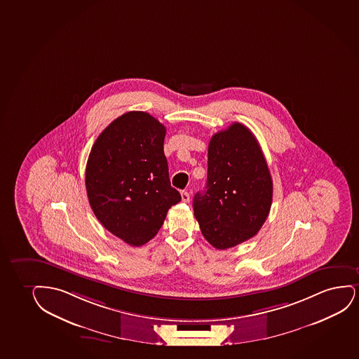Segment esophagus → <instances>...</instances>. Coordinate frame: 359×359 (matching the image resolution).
<instances>
[{
	"instance_id": "esophagus-1",
	"label": "esophagus",
	"mask_w": 359,
	"mask_h": 359,
	"mask_svg": "<svg viewBox=\"0 0 359 359\" xmlns=\"http://www.w3.org/2000/svg\"><path fill=\"white\" fill-rule=\"evenodd\" d=\"M181 196L182 201H184V203H189V200H191V196H189V193H188V191H182Z\"/></svg>"
}]
</instances>
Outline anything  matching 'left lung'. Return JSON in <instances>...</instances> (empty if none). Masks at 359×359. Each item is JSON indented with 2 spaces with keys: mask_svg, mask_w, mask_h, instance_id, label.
<instances>
[{
  "mask_svg": "<svg viewBox=\"0 0 359 359\" xmlns=\"http://www.w3.org/2000/svg\"><path fill=\"white\" fill-rule=\"evenodd\" d=\"M273 182L259 142L241 123L211 137L208 182L193 200L205 239L229 249L256 236L272 205Z\"/></svg>",
  "mask_w": 359,
  "mask_h": 359,
  "instance_id": "1",
  "label": "left lung"
}]
</instances>
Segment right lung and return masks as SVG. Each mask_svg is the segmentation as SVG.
Masks as SVG:
<instances>
[{
  "label": "right lung",
  "mask_w": 359,
  "mask_h": 359,
  "mask_svg": "<svg viewBox=\"0 0 359 359\" xmlns=\"http://www.w3.org/2000/svg\"><path fill=\"white\" fill-rule=\"evenodd\" d=\"M165 135V126L150 114L128 111L100 133L87 160L91 209L105 229L128 245L151 241L168 209L181 201L168 177Z\"/></svg>",
  "instance_id": "right-lung-1"
}]
</instances>
